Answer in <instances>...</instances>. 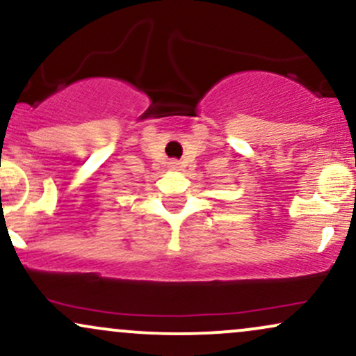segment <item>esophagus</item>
Returning <instances> with one entry per match:
<instances>
[{
    "instance_id": "obj_1",
    "label": "esophagus",
    "mask_w": 356,
    "mask_h": 356,
    "mask_svg": "<svg viewBox=\"0 0 356 356\" xmlns=\"http://www.w3.org/2000/svg\"><path fill=\"white\" fill-rule=\"evenodd\" d=\"M169 167H170V169H172V170H177V169H179V162H177V161H170V162H169Z\"/></svg>"
}]
</instances>
